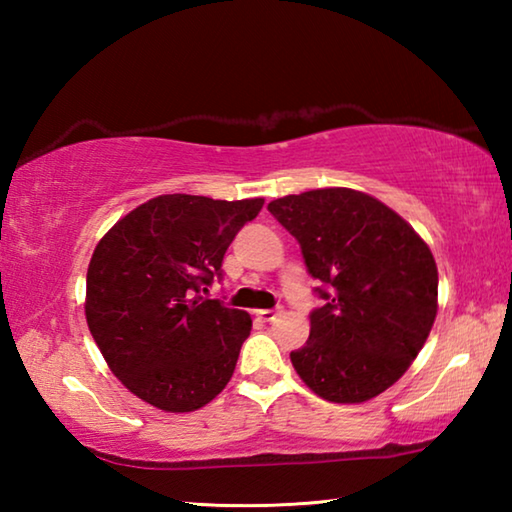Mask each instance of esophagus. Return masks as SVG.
Here are the masks:
<instances>
[{"label": "esophagus", "instance_id": "1", "mask_svg": "<svg viewBox=\"0 0 512 512\" xmlns=\"http://www.w3.org/2000/svg\"><path fill=\"white\" fill-rule=\"evenodd\" d=\"M255 314H257V318L266 320V323H273V320H277V316L282 314V309H257Z\"/></svg>", "mask_w": 512, "mask_h": 512}]
</instances>
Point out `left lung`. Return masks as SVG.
I'll return each mask as SVG.
<instances>
[{
	"label": "left lung",
	"mask_w": 512,
	"mask_h": 512,
	"mask_svg": "<svg viewBox=\"0 0 512 512\" xmlns=\"http://www.w3.org/2000/svg\"><path fill=\"white\" fill-rule=\"evenodd\" d=\"M298 239L307 271L329 287L311 311L309 339L291 352L300 379L336 404L368 402L418 357L438 314L429 246L391 207L348 187L268 203Z\"/></svg>",
	"instance_id": "8db88e82"
}]
</instances>
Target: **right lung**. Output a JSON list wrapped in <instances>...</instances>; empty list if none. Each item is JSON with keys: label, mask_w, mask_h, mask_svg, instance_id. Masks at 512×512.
I'll list each match as a JSON object with an SVG mask.
<instances>
[{"label": "right lung", "mask_w": 512, "mask_h": 512, "mask_svg": "<svg viewBox=\"0 0 512 512\" xmlns=\"http://www.w3.org/2000/svg\"><path fill=\"white\" fill-rule=\"evenodd\" d=\"M264 198L164 194L101 237L88 266L85 318L121 384L167 413L210 404L235 372L253 320L205 300L237 232Z\"/></svg>", "instance_id": "obj_1"}]
</instances>
